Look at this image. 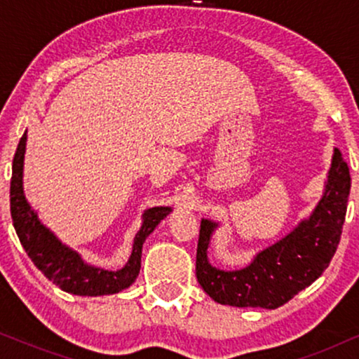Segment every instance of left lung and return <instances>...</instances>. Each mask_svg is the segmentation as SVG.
<instances>
[{"label": "left lung", "instance_id": "obj_1", "mask_svg": "<svg viewBox=\"0 0 359 359\" xmlns=\"http://www.w3.org/2000/svg\"><path fill=\"white\" fill-rule=\"evenodd\" d=\"M350 186V170L341 151L335 149L325 194L311 217L238 271H222L209 263L208 247L217 225L201 220L196 253V276L201 287L224 306L276 309L291 301L330 264L340 243Z\"/></svg>", "mask_w": 359, "mask_h": 359}]
</instances>
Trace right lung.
<instances>
[{
    "label": "right lung",
    "instance_id": "obj_1",
    "mask_svg": "<svg viewBox=\"0 0 359 359\" xmlns=\"http://www.w3.org/2000/svg\"><path fill=\"white\" fill-rule=\"evenodd\" d=\"M26 140L27 137L24 134L14 154L9 196H11L13 225L27 257L48 281H52L62 291L76 294V296H102V294H114L129 287L139 276L142 247H144L145 238L154 232L161 219L171 212V209L151 208L145 210L144 224L135 235L129 263L119 271H106V269L90 266L83 262L80 255L62 245L50 230L39 222L37 214L24 198L22 163Z\"/></svg>",
    "mask_w": 359,
    "mask_h": 359
}]
</instances>
